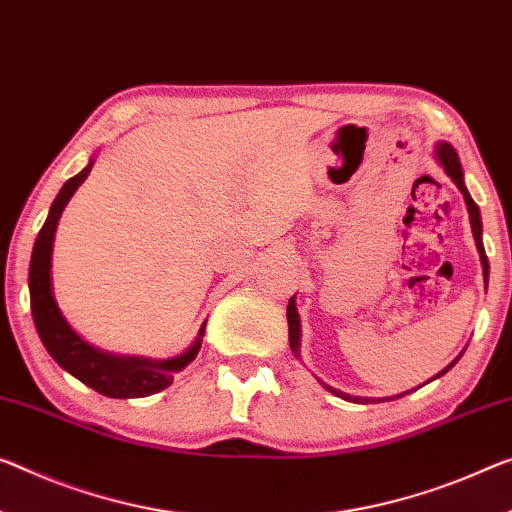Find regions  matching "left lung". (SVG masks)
<instances>
[{
	"mask_svg": "<svg viewBox=\"0 0 512 512\" xmlns=\"http://www.w3.org/2000/svg\"><path fill=\"white\" fill-rule=\"evenodd\" d=\"M435 157L437 162L442 164L444 171L448 176H451V180L455 185H458V190L462 192V196H465V203H467V210H469V222H471V233H474V240H476V247H478V254H481V265H483V279L487 283V279H490V263H487V256H485V247H483V222H481V210H478V206L474 203V199H471V194L467 192V185H465V174H462V167H460V157L458 153H455V148L451 144H446V141H442V144H437L435 148ZM288 341H290V350L295 352L297 357H300V338H302V327H300V313H297V306H295V297H290L288 302ZM462 357V355H460ZM458 357V359H460ZM458 359H453L451 364H448L444 371H439L432 380H437V377H442L444 373H448L453 368V364ZM322 387H325L327 391H332L334 396L343 398V400H352V403H375V400H391V398H400L405 396V393H398V396H391V398H357V396H348V393L343 391H336L334 387H329V384L320 382Z\"/></svg>",
	"mask_w": 512,
	"mask_h": 512,
	"instance_id": "left-lung-1",
	"label": "left lung"
}]
</instances>
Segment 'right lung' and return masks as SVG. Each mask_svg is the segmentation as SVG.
<instances>
[{"instance_id":"obj_1","label":"right lung","mask_w":512,"mask_h":512,"mask_svg":"<svg viewBox=\"0 0 512 512\" xmlns=\"http://www.w3.org/2000/svg\"><path fill=\"white\" fill-rule=\"evenodd\" d=\"M91 167L93 160H89V164H86L80 174L66 180V185L59 190L57 199L52 201V208L47 212L41 233H38L29 263L31 316H34L36 332L41 336L45 350L50 352L52 359L64 371L84 382L86 387L96 389L107 398H144L167 389L174 382V375L183 371L199 355L203 334H206V322L201 325L196 341L183 355L162 361L109 355V352H102L86 343L68 325L52 293V245L61 212H64L66 203L75 194L77 187L91 174Z\"/></svg>"}]
</instances>
